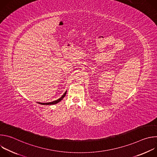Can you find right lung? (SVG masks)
Returning a JSON list of instances; mask_svg holds the SVG:
<instances>
[{"instance_id":"obj_1","label":"right lung","mask_w":157,"mask_h":157,"mask_svg":"<svg viewBox=\"0 0 157 157\" xmlns=\"http://www.w3.org/2000/svg\"><path fill=\"white\" fill-rule=\"evenodd\" d=\"M66 92H67V91H65V93L63 94V95L60 98H59L58 99H57V100H56V101H53V102H46V103H41V102H38V104H42V105H53V104H56L58 103L59 102H60V101L64 98V96H66Z\"/></svg>"}]
</instances>
